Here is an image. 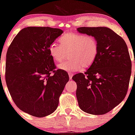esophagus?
<instances>
[{"instance_id": "esophagus-1", "label": "esophagus", "mask_w": 135, "mask_h": 135, "mask_svg": "<svg viewBox=\"0 0 135 135\" xmlns=\"http://www.w3.org/2000/svg\"><path fill=\"white\" fill-rule=\"evenodd\" d=\"M69 79L71 80L73 77V74H72V73H69Z\"/></svg>"}]
</instances>
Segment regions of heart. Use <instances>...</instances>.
<instances>
[{"label":"heart","instance_id":"1","mask_svg":"<svg viewBox=\"0 0 135 135\" xmlns=\"http://www.w3.org/2000/svg\"><path fill=\"white\" fill-rule=\"evenodd\" d=\"M60 44L52 42L49 46V55L56 62H60L69 52L70 60L58 65V69L75 72L92 65L98 52V44L94 37L81 33H67L60 39Z\"/></svg>","mask_w":135,"mask_h":135}]
</instances>
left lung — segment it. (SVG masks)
<instances>
[{"instance_id": "obj_1", "label": "left lung", "mask_w": 135, "mask_h": 135, "mask_svg": "<svg viewBox=\"0 0 135 135\" xmlns=\"http://www.w3.org/2000/svg\"><path fill=\"white\" fill-rule=\"evenodd\" d=\"M80 33L97 38L98 52L84 74L73 76L80 109L88 114L102 115L112 110L126 97L131 74L127 45L109 28L80 27Z\"/></svg>"}]
</instances>
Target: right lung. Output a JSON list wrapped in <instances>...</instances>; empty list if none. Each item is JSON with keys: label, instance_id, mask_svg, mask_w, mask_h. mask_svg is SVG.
Masks as SVG:
<instances>
[{"label": "right lung", "instance_id": "1", "mask_svg": "<svg viewBox=\"0 0 135 135\" xmlns=\"http://www.w3.org/2000/svg\"><path fill=\"white\" fill-rule=\"evenodd\" d=\"M63 33L50 27L24 28L7 49V88L16 106L31 115L42 117L55 112L69 80L66 72L54 70L56 66L49 52L50 44Z\"/></svg>", "mask_w": 135, "mask_h": 135}]
</instances>
